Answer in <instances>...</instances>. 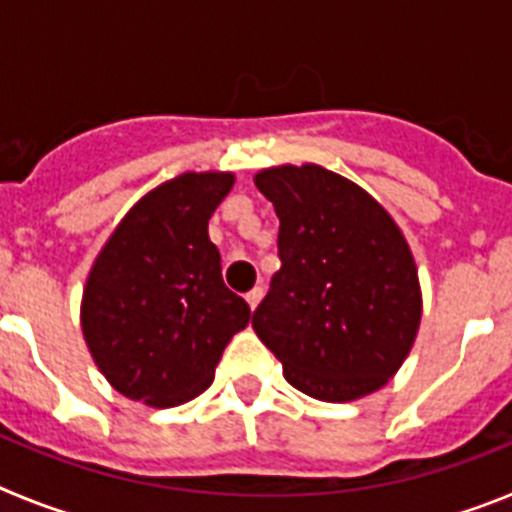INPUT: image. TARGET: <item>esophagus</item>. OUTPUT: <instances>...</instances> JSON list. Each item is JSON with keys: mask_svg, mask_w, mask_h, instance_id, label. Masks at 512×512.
Instances as JSON below:
<instances>
[{"mask_svg": "<svg viewBox=\"0 0 512 512\" xmlns=\"http://www.w3.org/2000/svg\"><path fill=\"white\" fill-rule=\"evenodd\" d=\"M261 297H264V287H253L251 292H248V295H246L248 307H251V310H256V305H259V302H261Z\"/></svg>", "mask_w": 512, "mask_h": 512, "instance_id": "obj_1", "label": "esophagus"}]
</instances>
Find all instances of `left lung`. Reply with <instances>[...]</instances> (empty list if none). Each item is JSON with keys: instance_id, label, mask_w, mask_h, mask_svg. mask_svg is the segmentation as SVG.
Masks as SVG:
<instances>
[{"instance_id": "left-lung-1", "label": "left lung", "mask_w": 512, "mask_h": 512, "mask_svg": "<svg viewBox=\"0 0 512 512\" xmlns=\"http://www.w3.org/2000/svg\"><path fill=\"white\" fill-rule=\"evenodd\" d=\"M256 187L279 217V271L253 330L292 387L325 402L379 390L420 323L413 253L372 194L323 166H277Z\"/></svg>"}]
</instances>
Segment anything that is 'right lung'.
I'll return each instance as SVG.
<instances>
[{
	"instance_id": "add662e5",
	"label": "right lung",
	"mask_w": 512,
	"mask_h": 512,
	"mask_svg": "<svg viewBox=\"0 0 512 512\" xmlns=\"http://www.w3.org/2000/svg\"><path fill=\"white\" fill-rule=\"evenodd\" d=\"M233 174H182L122 217L89 271L81 330L107 382L174 408L202 395L251 307L223 282L207 220Z\"/></svg>"
}]
</instances>
